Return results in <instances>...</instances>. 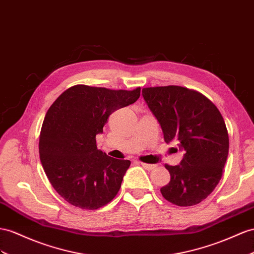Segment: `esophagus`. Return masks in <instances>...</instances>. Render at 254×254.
Segmentation results:
<instances>
[{"label": "esophagus", "mask_w": 254, "mask_h": 254, "mask_svg": "<svg viewBox=\"0 0 254 254\" xmlns=\"http://www.w3.org/2000/svg\"><path fill=\"white\" fill-rule=\"evenodd\" d=\"M140 165H141L142 167H145L146 170H148V171L153 170V168L155 167V165H153V164H148V163H144V162H140Z\"/></svg>", "instance_id": "34e87169"}]
</instances>
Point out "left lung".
I'll use <instances>...</instances> for the list:
<instances>
[{
	"label": "left lung",
	"instance_id": "1",
	"mask_svg": "<svg viewBox=\"0 0 254 254\" xmlns=\"http://www.w3.org/2000/svg\"><path fill=\"white\" fill-rule=\"evenodd\" d=\"M161 125L164 140L185 149L180 165L165 164L171 180L161 188L172 204L187 207L204 200L222 177L229 154V133L217 106L198 91L179 86L142 89Z\"/></svg>",
	"mask_w": 254,
	"mask_h": 254
}]
</instances>
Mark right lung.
Instances as JSON below:
<instances>
[{
	"instance_id": "add662e5",
	"label": "right lung",
	"mask_w": 254,
	"mask_h": 254,
	"mask_svg": "<svg viewBox=\"0 0 254 254\" xmlns=\"http://www.w3.org/2000/svg\"><path fill=\"white\" fill-rule=\"evenodd\" d=\"M139 95V87L127 91L76 84L49 107L40 134V158L51 186L70 205L94 210L119 192L131 162L108 157L97 149L95 137L115 110Z\"/></svg>"
}]
</instances>
